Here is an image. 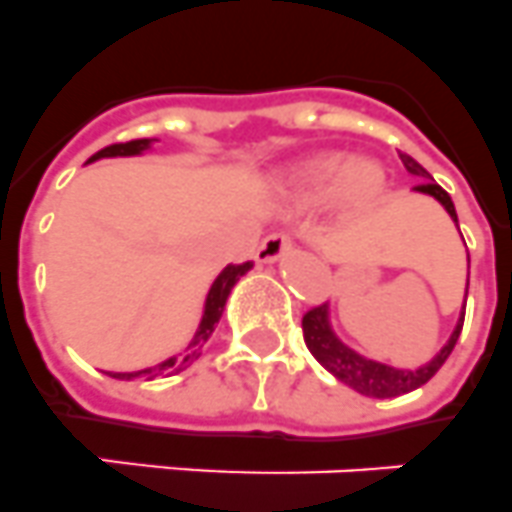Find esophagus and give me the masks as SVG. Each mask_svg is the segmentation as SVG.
<instances>
[{
  "mask_svg": "<svg viewBox=\"0 0 512 512\" xmlns=\"http://www.w3.org/2000/svg\"><path fill=\"white\" fill-rule=\"evenodd\" d=\"M291 247V236L283 234V231H276V234H268L257 249V257L263 260V263H273V260H281Z\"/></svg>",
  "mask_w": 512,
  "mask_h": 512,
  "instance_id": "1",
  "label": "esophagus"
}]
</instances>
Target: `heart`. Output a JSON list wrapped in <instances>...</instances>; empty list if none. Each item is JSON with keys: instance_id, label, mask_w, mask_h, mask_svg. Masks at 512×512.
<instances>
[{"instance_id": "b5f03b06", "label": "heart", "mask_w": 512, "mask_h": 512, "mask_svg": "<svg viewBox=\"0 0 512 512\" xmlns=\"http://www.w3.org/2000/svg\"><path fill=\"white\" fill-rule=\"evenodd\" d=\"M382 190V171L372 161H349L346 156H330L307 166L299 179V195L304 200H322L338 192L351 213L367 208Z\"/></svg>"}]
</instances>
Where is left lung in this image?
<instances>
[{
	"instance_id": "left-lung-1",
	"label": "left lung",
	"mask_w": 512,
	"mask_h": 512,
	"mask_svg": "<svg viewBox=\"0 0 512 512\" xmlns=\"http://www.w3.org/2000/svg\"><path fill=\"white\" fill-rule=\"evenodd\" d=\"M401 161L411 174L422 176L424 179V182L416 184L414 190L435 197L437 203L448 210L450 218L458 223L453 200H450V195L442 190L440 184H435V179L429 176V171L424 169L422 163H416L409 153H401ZM461 328H463V315L461 320H458V325H455L450 341L442 346L440 354H437L429 364H424V367L419 369H395V367H388V364L372 362V359L356 354V351H351L346 343L338 341L336 333L330 330L328 304H317V307L307 309L302 317L304 343H307V349L312 351V356H315L322 367L328 369L330 375L338 377L341 382H346V385L354 388L356 393L369 395V398H395V395L411 393V390L422 388L424 382L432 380L437 369L448 362L450 351H453L455 341H458V336H461Z\"/></svg>"
}]
</instances>
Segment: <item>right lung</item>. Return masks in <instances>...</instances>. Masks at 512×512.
Instances as JSON below:
<instances>
[{
	"label": "right lung",
	"instance_id": "obj_1",
	"mask_svg": "<svg viewBox=\"0 0 512 512\" xmlns=\"http://www.w3.org/2000/svg\"><path fill=\"white\" fill-rule=\"evenodd\" d=\"M150 148V140L143 137V140H130V143H114L109 148L98 150L96 156L90 158V161H96V158H106V156H137V153H143V150ZM252 268V263H239V265H229V268H223L221 276L216 278V283L210 286L208 299H205V315L200 320V328H197L195 338L187 346V351L179 356H171L166 362L156 364V367L140 369V372H109L111 377H117V380H156V377L163 375H176V372H182V369L190 367L195 362L197 356H200V349H203L208 338L213 336V330H216V322L221 320L223 307H226V299H229L231 289H234V283Z\"/></svg>",
	"mask_w": 512,
	"mask_h": 512
}]
</instances>
